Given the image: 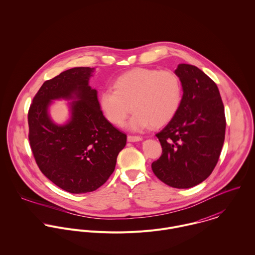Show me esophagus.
I'll return each mask as SVG.
<instances>
[{
  "instance_id": "esophagus-1",
  "label": "esophagus",
  "mask_w": 255,
  "mask_h": 255,
  "mask_svg": "<svg viewBox=\"0 0 255 255\" xmlns=\"http://www.w3.org/2000/svg\"><path fill=\"white\" fill-rule=\"evenodd\" d=\"M142 139V137L138 136V135H128V140L129 142H136V141H140Z\"/></svg>"
}]
</instances>
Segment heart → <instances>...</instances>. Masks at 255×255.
Here are the masks:
<instances>
[{"label": "heart", "mask_w": 255, "mask_h": 255, "mask_svg": "<svg viewBox=\"0 0 255 255\" xmlns=\"http://www.w3.org/2000/svg\"><path fill=\"white\" fill-rule=\"evenodd\" d=\"M182 100V84L171 71L134 69L120 75L114 89L106 88L99 96V105L112 124L121 126L131 111V129L167 125L176 115Z\"/></svg>", "instance_id": "heart-1"}]
</instances>
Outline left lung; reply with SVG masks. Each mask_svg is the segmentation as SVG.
<instances>
[{"instance_id":"1","label":"left lung","mask_w":255,"mask_h":255,"mask_svg":"<svg viewBox=\"0 0 255 255\" xmlns=\"http://www.w3.org/2000/svg\"><path fill=\"white\" fill-rule=\"evenodd\" d=\"M180 107L156 134L162 155L151 165L155 176L176 188H189L213 172L225 140V110L216 83L195 66L180 64Z\"/></svg>"}]
</instances>
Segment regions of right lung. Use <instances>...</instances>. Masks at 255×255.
Returning <instances> with one entry per match:
<instances>
[{
    "mask_svg": "<svg viewBox=\"0 0 255 255\" xmlns=\"http://www.w3.org/2000/svg\"><path fill=\"white\" fill-rule=\"evenodd\" d=\"M93 72L73 68L45 81L28 111V138L40 171L71 193L91 192L107 182L127 144V135L103 116L97 90L88 83ZM60 99L74 100L65 125L55 124L47 112Z\"/></svg>",
    "mask_w": 255,
    "mask_h": 255,
    "instance_id": "right-lung-1",
    "label": "right lung"
}]
</instances>
